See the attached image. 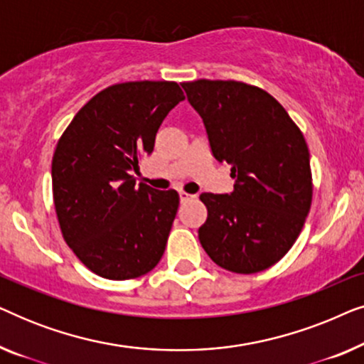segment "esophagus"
<instances>
[{"label": "esophagus", "instance_id": "34e87169", "mask_svg": "<svg viewBox=\"0 0 364 364\" xmlns=\"http://www.w3.org/2000/svg\"><path fill=\"white\" fill-rule=\"evenodd\" d=\"M178 196H181V202H188V200H192V198H196V196H191V193H187L183 191L178 192Z\"/></svg>", "mask_w": 364, "mask_h": 364}]
</instances>
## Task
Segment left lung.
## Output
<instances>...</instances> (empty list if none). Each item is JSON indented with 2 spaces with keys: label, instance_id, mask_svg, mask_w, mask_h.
Masks as SVG:
<instances>
[{
  "label": "left lung",
  "instance_id": "obj_1",
  "mask_svg": "<svg viewBox=\"0 0 364 364\" xmlns=\"http://www.w3.org/2000/svg\"><path fill=\"white\" fill-rule=\"evenodd\" d=\"M202 117L213 157L230 166L233 192H203L198 240L233 273L267 270L287 255L310 212L313 182L305 137L275 97L240 81L182 82Z\"/></svg>",
  "mask_w": 364,
  "mask_h": 364
}]
</instances>
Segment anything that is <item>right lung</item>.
Wrapping results in <instances>:
<instances>
[{"label": "right lung", "mask_w": 364, "mask_h": 364, "mask_svg": "<svg viewBox=\"0 0 364 364\" xmlns=\"http://www.w3.org/2000/svg\"><path fill=\"white\" fill-rule=\"evenodd\" d=\"M183 99L173 81L114 84L84 104L59 137L51 166L58 222L74 255L99 277L131 280L161 262L178 193L137 186L131 173Z\"/></svg>", "instance_id": "1"}]
</instances>
